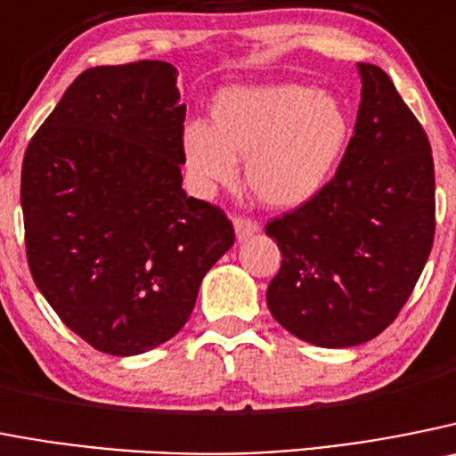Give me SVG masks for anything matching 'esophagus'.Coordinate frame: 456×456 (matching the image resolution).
<instances>
[{
  "label": "esophagus",
  "mask_w": 456,
  "mask_h": 456,
  "mask_svg": "<svg viewBox=\"0 0 456 456\" xmlns=\"http://www.w3.org/2000/svg\"><path fill=\"white\" fill-rule=\"evenodd\" d=\"M232 224H235V232H237V240L240 241L246 240V237H250V235H256V232L260 231V224L244 215H237L235 219H232Z\"/></svg>",
  "instance_id": "obj_1"
}]
</instances>
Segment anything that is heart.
I'll return each instance as SVG.
<instances>
[{"label": "heart", "mask_w": 456, "mask_h": 456, "mask_svg": "<svg viewBox=\"0 0 456 456\" xmlns=\"http://www.w3.org/2000/svg\"><path fill=\"white\" fill-rule=\"evenodd\" d=\"M210 117V126L190 122L183 131L194 178L228 187L237 181V160H244L248 190L271 208H296L319 194L350 137L339 99L298 83L225 87Z\"/></svg>", "instance_id": "1"}]
</instances>
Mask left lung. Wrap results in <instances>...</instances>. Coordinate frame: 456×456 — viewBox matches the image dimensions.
Listing matches in <instances>:
<instances>
[{"mask_svg":"<svg viewBox=\"0 0 456 456\" xmlns=\"http://www.w3.org/2000/svg\"><path fill=\"white\" fill-rule=\"evenodd\" d=\"M357 124L319 194L266 224L282 253L271 314L321 348L364 344L411 296L436 228L432 146L391 78L359 65Z\"/></svg>","mask_w":456,"mask_h":456,"instance_id":"obj_1","label":"left lung"}]
</instances>
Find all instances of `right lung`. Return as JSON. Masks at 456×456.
<instances>
[{
	"label": "right lung",
	"instance_id": "1",
	"mask_svg": "<svg viewBox=\"0 0 456 456\" xmlns=\"http://www.w3.org/2000/svg\"><path fill=\"white\" fill-rule=\"evenodd\" d=\"M183 124L169 62L90 67L24 153L33 282L102 353L128 357L169 341L235 241L221 208L183 190Z\"/></svg>",
	"mask_w": 456,
	"mask_h": 456
}]
</instances>
